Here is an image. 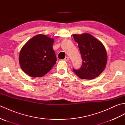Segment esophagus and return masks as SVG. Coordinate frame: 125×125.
Segmentation results:
<instances>
[{
  "label": "esophagus",
  "mask_w": 125,
  "mask_h": 125,
  "mask_svg": "<svg viewBox=\"0 0 125 125\" xmlns=\"http://www.w3.org/2000/svg\"><path fill=\"white\" fill-rule=\"evenodd\" d=\"M69 60V57H68V56L65 57V58H64V60H65V61H68Z\"/></svg>",
  "instance_id": "esophagus-1"
}]
</instances>
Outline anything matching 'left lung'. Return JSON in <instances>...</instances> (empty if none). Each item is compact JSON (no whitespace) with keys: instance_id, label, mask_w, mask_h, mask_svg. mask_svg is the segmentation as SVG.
<instances>
[{"instance_id":"obj_1","label":"left lung","mask_w":125,"mask_h":125,"mask_svg":"<svg viewBox=\"0 0 125 125\" xmlns=\"http://www.w3.org/2000/svg\"><path fill=\"white\" fill-rule=\"evenodd\" d=\"M75 41L83 60L82 67L73 71L79 78L92 79L99 76L105 69L107 56L105 48L98 39L89 33L73 34Z\"/></svg>"}]
</instances>
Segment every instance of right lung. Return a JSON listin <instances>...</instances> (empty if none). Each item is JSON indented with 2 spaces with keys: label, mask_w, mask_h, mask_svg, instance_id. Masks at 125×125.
Returning <instances> with one entry per match:
<instances>
[{
  "label": "right lung",
  "mask_w": 125,
  "mask_h": 125,
  "mask_svg": "<svg viewBox=\"0 0 125 125\" xmlns=\"http://www.w3.org/2000/svg\"><path fill=\"white\" fill-rule=\"evenodd\" d=\"M54 41L46 35L39 34L22 47L19 60L25 73L32 77H41L52 69L57 61L52 48Z\"/></svg>",
  "instance_id": "obj_1"
}]
</instances>
